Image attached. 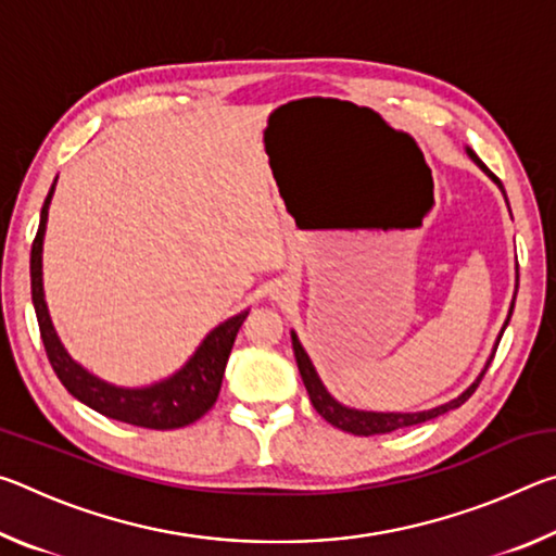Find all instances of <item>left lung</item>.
<instances>
[{
    "instance_id": "left-lung-1",
    "label": "left lung",
    "mask_w": 556,
    "mask_h": 556,
    "mask_svg": "<svg viewBox=\"0 0 556 556\" xmlns=\"http://www.w3.org/2000/svg\"><path fill=\"white\" fill-rule=\"evenodd\" d=\"M468 154H470V159H473V162H476L478 166L483 168V172H485L488 176H493L491 172H488L481 159H478L473 152H470V149H468ZM493 181L503 188V184L497 181L495 176H493ZM503 193H505V191H503ZM513 306H515V301H513ZM510 314H513V308H510ZM507 321H510V316H507ZM507 321H505V326H507ZM503 331H505V328H503ZM291 345H294V355H296V365H299L301 380H304V388H306V392H308V400H312V404H314V409H316L318 414H321V417L328 421V425H333V427L343 429V431H351V434H355V437L390 434V431H397V429H404V427L425 425V421L439 417V414H446V412H451V409L460 407V404H464V402L470 397V394L476 392V388H478V384H481L483 375H485V370H488V365H491V363L485 365V370L481 372V378H478L473 384H470V388H468L464 394H460V397L451 400L448 404H441V407H437V409L414 412V414L357 412V409H348V407H343V404H338V402L331 397V394L326 392L321 380H318V375H316V370H314L312 361H308L306 351H304V348H301L299 338H296L294 333H291Z\"/></svg>"
}]
</instances>
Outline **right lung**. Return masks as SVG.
I'll list each match as a JSON object with an SVG mask.
<instances>
[{
  "label": "right lung",
  "instance_id": "right-lung-1",
  "mask_svg": "<svg viewBox=\"0 0 556 556\" xmlns=\"http://www.w3.org/2000/svg\"><path fill=\"white\" fill-rule=\"evenodd\" d=\"M53 188L55 184L51 186L49 195H46L39 230H36V238L31 242V301L36 308V318H39L41 341L53 372L59 375L63 388L68 390L75 400H80L83 404H88L90 409L105 414L110 419L127 421V425L144 429H178L193 425V421L201 419L203 414L213 407L215 400H218L225 363H228L235 338H238L240 326L244 324V318H248L250 312H242L228 318V321L220 324L218 328H213V331L205 336L199 351H195V355L174 375V378L152 384V388H115V384L102 382L96 375L83 370L61 345L49 318V308H46L43 301L41 250Z\"/></svg>",
  "mask_w": 556,
  "mask_h": 556
}]
</instances>
